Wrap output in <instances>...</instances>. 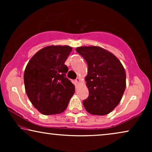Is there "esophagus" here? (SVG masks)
<instances>
[{"mask_svg": "<svg viewBox=\"0 0 152 152\" xmlns=\"http://www.w3.org/2000/svg\"><path fill=\"white\" fill-rule=\"evenodd\" d=\"M75 83H77V84H79V83L80 82V79L79 77L76 78V80H75Z\"/></svg>", "mask_w": 152, "mask_h": 152, "instance_id": "34e87169", "label": "esophagus"}]
</instances>
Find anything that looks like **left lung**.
<instances>
[{
    "mask_svg": "<svg viewBox=\"0 0 152 152\" xmlns=\"http://www.w3.org/2000/svg\"><path fill=\"white\" fill-rule=\"evenodd\" d=\"M88 64L86 77L89 95L83 101L87 111L104 115L111 112L121 100L126 88V72L119 59L97 46L77 48Z\"/></svg>",
    "mask_w": 152,
    "mask_h": 152,
    "instance_id": "8db88e82",
    "label": "left lung"
}]
</instances>
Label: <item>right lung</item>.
<instances>
[{
	"label": "right lung",
	"mask_w": 152,
	"mask_h": 152,
	"mask_svg": "<svg viewBox=\"0 0 152 152\" xmlns=\"http://www.w3.org/2000/svg\"><path fill=\"white\" fill-rule=\"evenodd\" d=\"M72 48L50 45L37 52L24 72L25 88L33 106L43 115L65 111L75 93V86L66 77L65 65Z\"/></svg>",
	"instance_id": "1"
}]
</instances>
